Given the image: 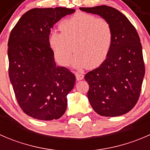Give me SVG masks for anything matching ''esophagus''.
<instances>
[{"instance_id": "obj_1", "label": "esophagus", "mask_w": 150, "mask_h": 150, "mask_svg": "<svg viewBox=\"0 0 150 150\" xmlns=\"http://www.w3.org/2000/svg\"><path fill=\"white\" fill-rule=\"evenodd\" d=\"M75 76H76V79L77 81H81V80L83 79L84 78V75H82V74H80V73H76L75 74Z\"/></svg>"}]
</instances>
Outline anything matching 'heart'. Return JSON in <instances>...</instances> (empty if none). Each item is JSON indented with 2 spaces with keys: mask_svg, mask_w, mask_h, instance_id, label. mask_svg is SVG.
<instances>
[{
  "mask_svg": "<svg viewBox=\"0 0 150 150\" xmlns=\"http://www.w3.org/2000/svg\"><path fill=\"white\" fill-rule=\"evenodd\" d=\"M62 33L51 32L49 46L59 64L67 66L74 51L72 66L94 69L104 62L112 45V30L105 19L88 13H77L61 22Z\"/></svg>",
  "mask_w": 150,
  "mask_h": 150,
  "instance_id": "heart-1",
  "label": "heart"
}]
</instances>
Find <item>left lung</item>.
<instances>
[{
    "instance_id": "obj_1",
    "label": "left lung",
    "mask_w": 150,
    "mask_h": 150,
    "mask_svg": "<svg viewBox=\"0 0 150 150\" xmlns=\"http://www.w3.org/2000/svg\"><path fill=\"white\" fill-rule=\"evenodd\" d=\"M97 14L110 23L111 50L99 67L88 72V99L95 112L104 117L128 112L139 98L145 73L142 47L135 28L120 11L107 6L80 8Z\"/></svg>"
}]
</instances>
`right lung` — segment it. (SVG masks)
I'll return each mask as SVG.
<instances>
[{
    "instance_id": "obj_1",
    "label": "right lung",
    "mask_w": 150,
    "mask_h": 150,
    "mask_svg": "<svg viewBox=\"0 0 150 150\" xmlns=\"http://www.w3.org/2000/svg\"><path fill=\"white\" fill-rule=\"evenodd\" d=\"M75 11L62 7L33 8L11 32L10 81L21 109L33 118L57 120L67 110V96L73 88L75 76L57 65L48 38L54 25Z\"/></svg>"
}]
</instances>
